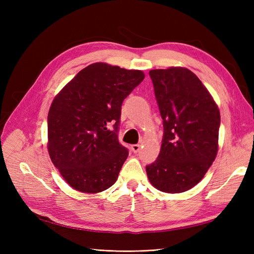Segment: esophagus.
<instances>
[{
	"mask_svg": "<svg viewBox=\"0 0 254 254\" xmlns=\"http://www.w3.org/2000/svg\"><path fill=\"white\" fill-rule=\"evenodd\" d=\"M140 149H141V145H139V144L131 145V150H132V152L136 153V152L140 151Z\"/></svg>",
	"mask_w": 254,
	"mask_h": 254,
	"instance_id": "1",
	"label": "esophagus"
}]
</instances>
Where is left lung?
<instances>
[{
	"instance_id": "1",
	"label": "left lung",
	"mask_w": 254,
	"mask_h": 254,
	"mask_svg": "<svg viewBox=\"0 0 254 254\" xmlns=\"http://www.w3.org/2000/svg\"><path fill=\"white\" fill-rule=\"evenodd\" d=\"M149 75L164 134L158 159L146 166V173L157 190L183 193L201 181L217 156L219 109L187 67L158 68Z\"/></svg>"
}]
</instances>
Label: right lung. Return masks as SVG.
Returning a JSON list of instances; mask_svg holds the SVG:
<instances>
[{"instance_id": "add662e5", "label": "right lung", "mask_w": 254, "mask_h": 254, "mask_svg": "<svg viewBox=\"0 0 254 254\" xmlns=\"http://www.w3.org/2000/svg\"><path fill=\"white\" fill-rule=\"evenodd\" d=\"M144 77L140 70L95 63L54 97L48 115V150L74 190L97 194L118 180L128 157L117 134L122 103Z\"/></svg>"}]
</instances>
